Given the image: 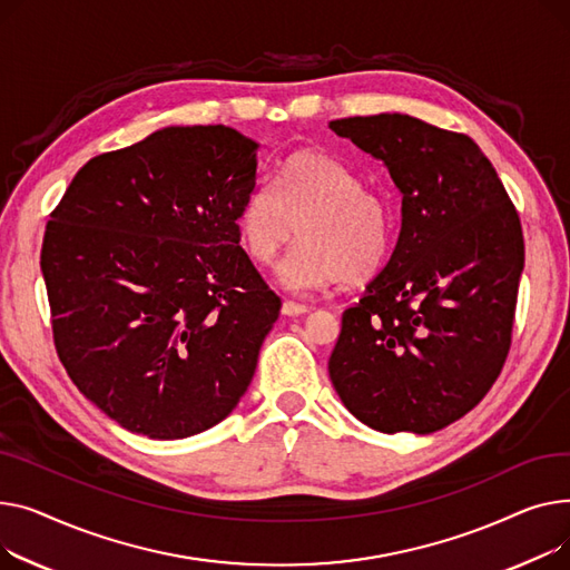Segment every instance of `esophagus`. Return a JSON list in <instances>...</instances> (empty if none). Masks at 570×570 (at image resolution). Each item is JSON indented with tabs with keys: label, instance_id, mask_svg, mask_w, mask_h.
Instances as JSON below:
<instances>
[{
	"label": "esophagus",
	"instance_id": "34e87169",
	"mask_svg": "<svg viewBox=\"0 0 570 570\" xmlns=\"http://www.w3.org/2000/svg\"><path fill=\"white\" fill-rule=\"evenodd\" d=\"M306 313H308V306L296 304V301H283V315L298 317V315H306Z\"/></svg>",
	"mask_w": 570,
	"mask_h": 570
}]
</instances>
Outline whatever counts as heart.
I'll use <instances>...</instances> for the list:
<instances>
[{"mask_svg":"<svg viewBox=\"0 0 570 570\" xmlns=\"http://www.w3.org/2000/svg\"><path fill=\"white\" fill-rule=\"evenodd\" d=\"M239 237L248 255L274 266L294 234L301 244L285 259L281 278L296 292L373 278L391 250V216L384 197L365 188L341 158L301 149L278 184L259 181L239 212Z\"/></svg>","mask_w":570,"mask_h":570,"instance_id":"obj_1","label":"heart"}]
</instances>
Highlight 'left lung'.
<instances>
[{
    "instance_id": "left-lung-1",
    "label": "left lung",
    "mask_w": 570,
    "mask_h": 570,
    "mask_svg": "<svg viewBox=\"0 0 570 570\" xmlns=\"http://www.w3.org/2000/svg\"><path fill=\"white\" fill-rule=\"evenodd\" d=\"M328 128L380 158L403 193L397 244L343 313L328 375L361 423L430 434L474 410L504 367L524 266L520 216L464 132L397 112Z\"/></svg>"
}]
</instances>
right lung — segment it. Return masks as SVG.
<instances>
[{"label": "right lung", "mask_w": 570, "mask_h": 570, "mask_svg": "<svg viewBox=\"0 0 570 570\" xmlns=\"http://www.w3.org/2000/svg\"><path fill=\"white\" fill-rule=\"evenodd\" d=\"M257 142L170 126L91 158L41 248L52 338L91 403L151 440L220 423L246 393L281 296L239 246Z\"/></svg>", "instance_id": "add662e5"}]
</instances>
